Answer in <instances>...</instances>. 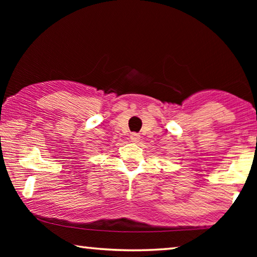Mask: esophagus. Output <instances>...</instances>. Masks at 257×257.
<instances>
[{
    "label": "esophagus",
    "mask_w": 257,
    "mask_h": 257,
    "mask_svg": "<svg viewBox=\"0 0 257 257\" xmlns=\"http://www.w3.org/2000/svg\"><path fill=\"white\" fill-rule=\"evenodd\" d=\"M130 140H132V143H138V141L140 140V135L139 134H132L130 135Z\"/></svg>",
    "instance_id": "34e87169"
}]
</instances>
